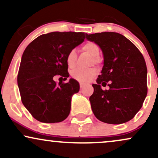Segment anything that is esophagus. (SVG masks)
Wrapping results in <instances>:
<instances>
[{"instance_id":"obj_1","label":"esophagus","mask_w":158,"mask_h":158,"mask_svg":"<svg viewBox=\"0 0 158 158\" xmlns=\"http://www.w3.org/2000/svg\"><path fill=\"white\" fill-rule=\"evenodd\" d=\"M84 86H85V84H83V83H80V88H84Z\"/></svg>"}]
</instances>
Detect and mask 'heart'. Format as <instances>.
<instances>
[{
  "label": "heart",
  "mask_w": 158,
  "mask_h": 158,
  "mask_svg": "<svg viewBox=\"0 0 158 158\" xmlns=\"http://www.w3.org/2000/svg\"><path fill=\"white\" fill-rule=\"evenodd\" d=\"M82 50L90 56L93 57V60L94 64H98L99 62V59L98 56L99 55V46L94 42H87L82 46ZM77 60V53L74 50L69 52L67 56L66 61L68 67L73 68L76 64ZM97 74V71L94 68L89 69V70H76L72 73V77L76 80L81 81V82H88L95 77Z\"/></svg>",
  "instance_id": "heart-1"
}]
</instances>
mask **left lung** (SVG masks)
Masks as SVG:
<instances>
[{
  "instance_id": "obj_1",
  "label": "left lung",
  "mask_w": 158,
  "mask_h": 158,
  "mask_svg": "<svg viewBox=\"0 0 158 158\" xmlns=\"http://www.w3.org/2000/svg\"><path fill=\"white\" fill-rule=\"evenodd\" d=\"M103 54V67L90 96L95 117L108 124L131 120L139 111L147 95V68L144 58L131 41L114 32L86 35ZM109 84H107V82ZM110 86L103 91L101 86Z\"/></svg>"
}]
</instances>
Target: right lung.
I'll return each mask as SVG.
<instances>
[{"label":"right lung","mask_w":158,"mask_h":158,"mask_svg":"<svg viewBox=\"0 0 158 158\" xmlns=\"http://www.w3.org/2000/svg\"><path fill=\"white\" fill-rule=\"evenodd\" d=\"M85 35L74 32L43 34L25 49L18 86L23 105L40 122L59 123L68 117L72 97L79 92V84L70 79L68 83L57 85L53 77H69L67 56L84 41Z\"/></svg>","instance_id":"1"}]
</instances>
